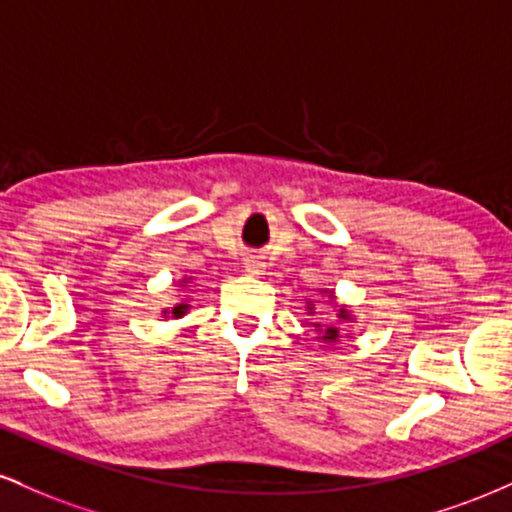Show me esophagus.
<instances>
[{
	"label": "esophagus",
	"mask_w": 512,
	"mask_h": 512,
	"mask_svg": "<svg viewBox=\"0 0 512 512\" xmlns=\"http://www.w3.org/2000/svg\"><path fill=\"white\" fill-rule=\"evenodd\" d=\"M245 272H250V274H262V262H260V257H255V255L245 257Z\"/></svg>",
	"instance_id": "1"
}]
</instances>
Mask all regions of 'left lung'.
Listing matches in <instances>:
<instances>
[{
  "label": "left lung",
  "instance_id": "left-lung-1",
  "mask_svg": "<svg viewBox=\"0 0 512 512\" xmlns=\"http://www.w3.org/2000/svg\"><path fill=\"white\" fill-rule=\"evenodd\" d=\"M310 310H313V305H310ZM337 317H339V320H349V313H346V308H339ZM315 327L320 330V325H315ZM337 337H339V327H327L325 334H322V342H337Z\"/></svg>",
  "mask_w": 512,
  "mask_h": 512
}]
</instances>
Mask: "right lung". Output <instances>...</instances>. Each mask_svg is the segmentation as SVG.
Wrapping results in <instances>:
<instances>
[{"label":"right lung","mask_w":512,"mask_h":512,"mask_svg":"<svg viewBox=\"0 0 512 512\" xmlns=\"http://www.w3.org/2000/svg\"><path fill=\"white\" fill-rule=\"evenodd\" d=\"M187 308H190V305H187V303H178L173 310H170V313H173V317H182V315L187 313ZM163 313H168V310H163Z\"/></svg>","instance_id":"1"}]
</instances>
